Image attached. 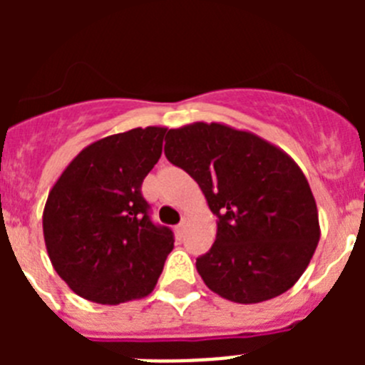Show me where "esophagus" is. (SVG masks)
<instances>
[{"instance_id": "1", "label": "esophagus", "mask_w": 365, "mask_h": 365, "mask_svg": "<svg viewBox=\"0 0 365 365\" xmlns=\"http://www.w3.org/2000/svg\"><path fill=\"white\" fill-rule=\"evenodd\" d=\"M186 228H188V219H182V221H180L179 225L175 227L177 235H179V237H182V235H185V232H186Z\"/></svg>"}]
</instances>
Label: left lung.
<instances>
[{"label": "left lung", "mask_w": 365, "mask_h": 365, "mask_svg": "<svg viewBox=\"0 0 365 365\" xmlns=\"http://www.w3.org/2000/svg\"><path fill=\"white\" fill-rule=\"evenodd\" d=\"M164 153L217 215L215 243L195 261L206 287L235 303L289 291L320 241L314 195L292 157L221 122L170 130Z\"/></svg>", "instance_id": "left-lung-1"}]
</instances>
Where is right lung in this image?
<instances>
[{"label": "right lung", "instance_id": "right-lung-1", "mask_svg": "<svg viewBox=\"0 0 365 365\" xmlns=\"http://www.w3.org/2000/svg\"><path fill=\"white\" fill-rule=\"evenodd\" d=\"M168 128L148 125L83 148L51 188L43 240L58 276L89 302L118 305L150 294L173 232L150 219L140 186L159 163Z\"/></svg>", "mask_w": 365, "mask_h": 365}]
</instances>
